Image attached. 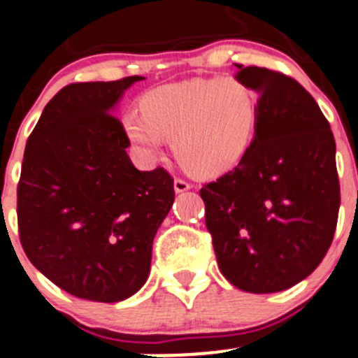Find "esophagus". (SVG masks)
<instances>
[{"mask_svg": "<svg viewBox=\"0 0 358 358\" xmlns=\"http://www.w3.org/2000/svg\"><path fill=\"white\" fill-rule=\"evenodd\" d=\"M189 188H192V185H189L188 181H185V179H181V177H176V179H173V189H176L177 193L188 192Z\"/></svg>", "mask_w": 358, "mask_h": 358, "instance_id": "obj_1", "label": "esophagus"}]
</instances>
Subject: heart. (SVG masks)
<instances>
[{"label": "heart", "instance_id": "b5f03b06", "mask_svg": "<svg viewBox=\"0 0 358 358\" xmlns=\"http://www.w3.org/2000/svg\"><path fill=\"white\" fill-rule=\"evenodd\" d=\"M140 115L122 117L127 138L154 157L170 138L173 156L193 173H216L238 162L257 124V94L234 76L189 80L145 92Z\"/></svg>", "mask_w": 358, "mask_h": 358}]
</instances>
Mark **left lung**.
<instances>
[{
	"instance_id": "1",
	"label": "left lung",
	"mask_w": 358,
	"mask_h": 358,
	"mask_svg": "<svg viewBox=\"0 0 358 358\" xmlns=\"http://www.w3.org/2000/svg\"><path fill=\"white\" fill-rule=\"evenodd\" d=\"M239 69L259 94L250 147L202 186L220 271L247 293H277L309 277L332 245L341 189L329 120L296 80Z\"/></svg>"
}]
</instances>
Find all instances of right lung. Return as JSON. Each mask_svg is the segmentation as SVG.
<instances>
[{
    "mask_svg": "<svg viewBox=\"0 0 358 358\" xmlns=\"http://www.w3.org/2000/svg\"><path fill=\"white\" fill-rule=\"evenodd\" d=\"M142 76L71 83L28 136L17 227L35 268L78 298L113 303L145 284L152 241L173 204V177L134 169L111 108Z\"/></svg>",
    "mask_w": 358,
    "mask_h": 358,
    "instance_id": "1",
    "label": "right lung"
}]
</instances>
